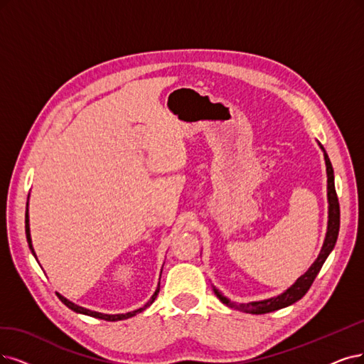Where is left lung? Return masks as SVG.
Returning a JSON list of instances; mask_svg holds the SVG:
<instances>
[{"mask_svg":"<svg viewBox=\"0 0 364 364\" xmlns=\"http://www.w3.org/2000/svg\"><path fill=\"white\" fill-rule=\"evenodd\" d=\"M319 148L324 153V160H326V171H327V200H328V220H327V232H326V238L324 243H322L321 252L318 255V258L314 261V264L307 268V272L304 274H301L294 284L285 289L282 294L276 295V297L272 299H265V300H259V301H250V303H234L216 288L213 287L214 294L218 295V299L226 304L228 307L237 309L240 312H246V314H252V315H262V314H268V312H274L279 311V309L288 307L291 304H294L295 301H299L303 295L309 291L311 285L314 284L315 277L318 276L322 264L326 262V259L328 258V255L331 253V250L336 246V240H338L339 235V226H341V210H339V200H338V195H336V189H334V172H333V166L331 161L322 146L318 142Z\"/></svg>","mask_w":364,"mask_h":364,"instance_id":"8db88e82","label":"left lung"}]
</instances>
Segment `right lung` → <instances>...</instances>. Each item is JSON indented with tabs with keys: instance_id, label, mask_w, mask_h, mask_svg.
Returning <instances> with one entry per match:
<instances>
[{
	"instance_id": "right-lung-1",
	"label": "right lung",
	"mask_w": 364,
	"mask_h": 364,
	"mask_svg": "<svg viewBox=\"0 0 364 364\" xmlns=\"http://www.w3.org/2000/svg\"><path fill=\"white\" fill-rule=\"evenodd\" d=\"M28 204H30V195H28V203H26V211H25V234H26V241H28V246H30V250H31V253H33V257L37 259V255H36V252H34L33 241H31V232H30V214H28ZM37 262H38V261H37ZM159 289H160V280H159V285H157V288H156L154 294L151 295V299L148 300L142 307L136 309V311H132V312H127V314H102V312H96V311H91V309L82 307V306H79V304H76V303H73V301H70V300H67L65 297H63V295H61V294H58V292H57V295H58V299H60V300H61L67 307L72 309V311H73V312H76V314H82V315H87V316L99 318V319H105V321H123V319H129V318L134 316L136 314H141L142 311H145L146 307H150V306L154 303L156 297H157Z\"/></svg>"
}]
</instances>
